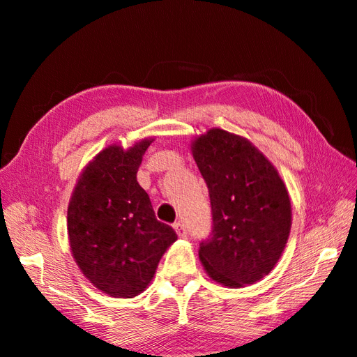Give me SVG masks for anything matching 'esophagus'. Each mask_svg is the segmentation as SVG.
<instances>
[{
    "instance_id": "obj_1",
    "label": "esophagus",
    "mask_w": 357,
    "mask_h": 357,
    "mask_svg": "<svg viewBox=\"0 0 357 357\" xmlns=\"http://www.w3.org/2000/svg\"><path fill=\"white\" fill-rule=\"evenodd\" d=\"M173 228H174V231H176V234L181 237V238H185L187 237V231H185V226L181 223V222H178V223H174L173 225Z\"/></svg>"
}]
</instances>
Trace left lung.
<instances>
[{
	"label": "left lung",
	"mask_w": 357,
	"mask_h": 357,
	"mask_svg": "<svg viewBox=\"0 0 357 357\" xmlns=\"http://www.w3.org/2000/svg\"><path fill=\"white\" fill-rule=\"evenodd\" d=\"M209 189L212 234L199 261L213 281L242 287L267 276L280 261L291 226L286 184L273 164L241 135L212 128L192 142Z\"/></svg>",
	"instance_id": "8db88e82"
}]
</instances>
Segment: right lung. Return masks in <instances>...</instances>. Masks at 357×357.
<instances>
[{
  "mask_svg": "<svg viewBox=\"0 0 357 357\" xmlns=\"http://www.w3.org/2000/svg\"><path fill=\"white\" fill-rule=\"evenodd\" d=\"M153 140L100 151L82 170L68 203V241L77 267L96 289L115 298L142 294L178 238L172 226L158 222L137 183Z\"/></svg>",
  "mask_w": 357,
  "mask_h": 357,
  "instance_id": "1",
  "label": "right lung"
}]
</instances>
